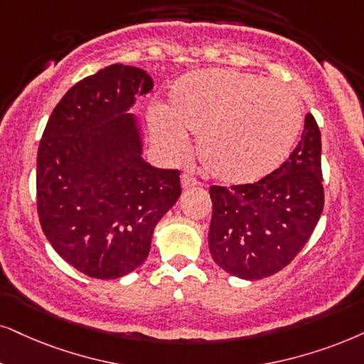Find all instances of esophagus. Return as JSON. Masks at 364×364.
I'll use <instances>...</instances> for the list:
<instances>
[{
	"mask_svg": "<svg viewBox=\"0 0 364 364\" xmlns=\"http://www.w3.org/2000/svg\"><path fill=\"white\" fill-rule=\"evenodd\" d=\"M198 185V179L193 176V174H190V173H185L181 176V186L185 188V190H188V188H193V186H196Z\"/></svg>",
	"mask_w": 364,
	"mask_h": 364,
	"instance_id": "obj_1",
	"label": "esophagus"
}]
</instances>
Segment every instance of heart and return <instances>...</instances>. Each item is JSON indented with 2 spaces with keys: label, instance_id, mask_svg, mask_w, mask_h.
<instances>
[{
  "label": "heart",
  "instance_id": "b5f03b06",
  "mask_svg": "<svg viewBox=\"0 0 364 364\" xmlns=\"http://www.w3.org/2000/svg\"><path fill=\"white\" fill-rule=\"evenodd\" d=\"M156 144L181 156L186 134L211 176L248 185L272 174L292 153L302 129V105L292 87L254 73L211 68L188 73L149 116Z\"/></svg>",
  "mask_w": 364,
  "mask_h": 364
}]
</instances>
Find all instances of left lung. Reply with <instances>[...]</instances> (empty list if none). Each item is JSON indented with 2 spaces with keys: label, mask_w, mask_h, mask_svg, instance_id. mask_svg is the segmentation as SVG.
<instances>
[{
  "label": "left lung",
  "mask_w": 364,
  "mask_h": 364,
  "mask_svg": "<svg viewBox=\"0 0 364 364\" xmlns=\"http://www.w3.org/2000/svg\"><path fill=\"white\" fill-rule=\"evenodd\" d=\"M210 252L228 274L257 280L294 260L324 208L321 131L306 116L301 142L272 174L250 185L211 186Z\"/></svg>",
  "instance_id": "left-lung-1"
}]
</instances>
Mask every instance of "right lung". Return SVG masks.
I'll return each mask as SVG.
<instances>
[{
  "mask_svg": "<svg viewBox=\"0 0 364 364\" xmlns=\"http://www.w3.org/2000/svg\"><path fill=\"white\" fill-rule=\"evenodd\" d=\"M153 90L114 63L77 82L50 116L36 156V210L58 255L94 279H119L149 255L154 227L181 195L179 169L141 158L126 110Z\"/></svg>",
  "mask_w": 364,
  "mask_h": 364,
  "instance_id": "obj_1",
  "label": "right lung"
}]
</instances>
